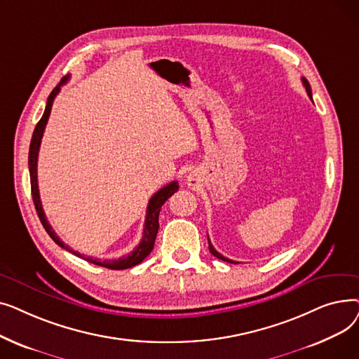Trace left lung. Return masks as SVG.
<instances>
[{
    "label": "left lung",
    "instance_id": "left-lung-1",
    "mask_svg": "<svg viewBox=\"0 0 359 359\" xmlns=\"http://www.w3.org/2000/svg\"><path fill=\"white\" fill-rule=\"evenodd\" d=\"M301 81H303V86L306 87V91H307V94H309V97L311 99V102H313V96H311V87H310V83L303 77L301 79ZM208 244H210V252L215 256V257H218V259H221V260H224V262H230V263H237V262H234V260H231V259H227V257H224L222 255H219L215 249H214V246L211 244V241H210V238H208Z\"/></svg>",
    "mask_w": 359,
    "mask_h": 359
}]
</instances>
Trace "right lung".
Returning <instances> with one entry per match:
<instances>
[{
    "label": "right lung",
    "instance_id": "add662e5",
    "mask_svg": "<svg viewBox=\"0 0 359 359\" xmlns=\"http://www.w3.org/2000/svg\"><path fill=\"white\" fill-rule=\"evenodd\" d=\"M68 79H69V75L64 77L61 80V83L56 86L52 90V93L49 94L48 102H46V107H45V111H43V116L41 118L39 122H37V125H36V128L33 130L32 141H30L29 172H30V186H32V198H33L34 208H36L37 215H39V219H41V222L43 225V229L46 230L49 237L56 244H58L60 248L71 252L72 255L79 256V257H81V259H84V260H87L90 263H94V265H99V266H103V268H107V269H115V271L128 269V268H132V266L138 265V263H141L151 253V250L154 249V241H156V237H157V233H158V227H160V225H158L160 210H161V206L164 205V202L170 196H172L175 192H177L179 184H177V182H170L168 184L161 187V189L158 192H156L153 195V198L149 199L148 206H147V215H145L142 238H141L138 246L134 250H132L130 253H128L126 256L119 257V259H104V260H100V259L86 257L84 255H80L79 252L69 249V246H67V244L58 236H56V233L50 227V224L48 222V219L45 217V212H43V208H42L41 196H39V186H37V156H39V148H41V141H42V137H43V130L46 128V123H48V119H49V115H50L52 103H53V100L56 97V94L60 93L61 86H64L68 81Z\"/></svg>",
    "mask_w": 359,
    "mask_h": 359
}]
</instances>
